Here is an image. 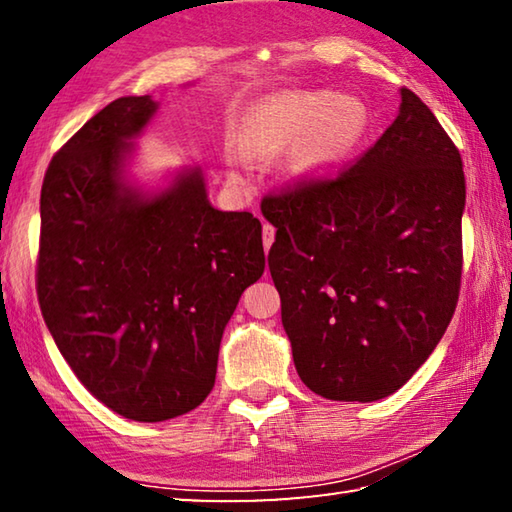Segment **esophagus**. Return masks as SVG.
<instances>
[{"instance_id": "1", "label": "esophagus", "mask_w": 512, "mask_h": 512, "mask_svg": "<svg viewBox=\"0 0 512 512\" xmlns=\"http://www.w3.org/2000/svg\"><path fill=\"white\" fill-rule=\"evenodd\" d=\"M262 235H264V250H268V248H271V244H273V239H275V228H273L271 223H264Z\"/></svg>"}]
</instances>
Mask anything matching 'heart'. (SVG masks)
Returning <instances> with one entry per match:
<instances>
[{"mask_svg": "<svg viewBox=\"0 0 512 512\" xmlns=\"http://www.w3.org/2000/svg\"><path fill=\"white\" fill-rule=\"evenodd\" d=\"M366 101L327 90H280L259 99L244 121L246 152L277 158L293 150L291 169L298 176H318L348 160L370 131ZM230 164L244 173L248 156L232 151Z\"/></svg>", "mask_w": 512, "mask_h": 512, "instance_id": "b5f03b06", "label": "heart"}]
</instances>
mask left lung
<instances>
[{
	"label": "left lung",
	"mask_w": 512,
	"mask_h": 512,
	"mask_svg": "<svg viewBox=\"0 0 512 512\" xmlns=\"http://www.w3.org/2000/svg\"><path fill=\"white\" fill-rule=\"evenodd\" d=\"M461 153L418 94L336 178L264 196L268 268L305 386L336 402L402 388L443 339L463 271Z\"/></svg>",
	"instance_id": "left-lung-1"
}]
</instances>
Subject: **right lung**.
Returning a JSON list of instances; mask_svg holds the SVG:
<instances>
[{"instance_id": "obj_1", "label": "right lung", "mask_w": 512, "mask_h": 512, "mask_svg": "<svg viewBox=\"0 0 512 512\" xmlns=\"http://www.w3.org/2000/svg\"><path fill=\"white\" fill-rule=\"evenodd\" d=\"M158 101L121 97L49 162L38 300L81 384L119 415L162 422L210 395L223 329L264 273L262 223L207 201L203 171L162 192L126 180Z\"/></svg>"}]
</instances>
